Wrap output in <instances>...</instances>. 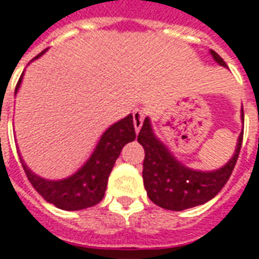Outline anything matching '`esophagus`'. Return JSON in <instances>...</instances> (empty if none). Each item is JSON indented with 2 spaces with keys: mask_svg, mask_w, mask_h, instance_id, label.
Wrapping results in <instances>:
<instances>
[{
  "mask_svg": "<svg viewBox=\"0 0 259 259\" xmlns=\"http://www.w3.org/2000/svg\"><path fill=\"white\" fill-rule=\"evenodd\" d=\"M144 118H146L144 109H136L135 112H133V124H135V129L137 133L140 132L143 122H144Z\"/></svg>",
  "mask_w": 259,
  "mask_h": 259,
  "instance_id": "esophagus-1",
  "label": "esophagus"
}]
</instances>
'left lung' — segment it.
<instances>
[{
	"label": "left lung",
	"mask_w": 259,
	"mask_h": 259,
	"mask_svg": "<svg viewBox=\"0 0 259 259\" xmlns=\"http://www.w3.org/2000/svg\"><path fill=\"white\" fill-rule=\"evenodd\" d=\"M209 54L221 66L228 68L226 62L213 50ZM241 120L244 122L243 111ZM137 141L146 152L143 162V180L148 198L165 209L183 211L205 204L222 190L237 162L243 143V132L239 136L233 157L228 163L217 170L208 172L195 170L178 161L168 147L155 136L150 118L144 119Z\"/></svg>",
	"instance_id": "left-lung-1"
}]
</instances>
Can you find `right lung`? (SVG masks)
<instances>
[{
  "instance_id": "add662e5",
  "label": "right lung",
  "mask_w": 259,
  "mask_h": 259,
  "mask_svg": "<svg viewBox=\"0 0 259 259\" xmlns=\"http://www.w3.org/2000/svg\"><path fill=\"white\" fill-rule=\"evenodd\" d=\"M47 50H44L34 59L40 58ZM23 73L16 84V90H19ZM136 139L133 115L130 113L126 118L109 126L101 139L97 143L94 151L90 158L85 161L81 168L62 180H48L33 174L23 159L19 155L22 166L25 169L27 179L37 193L48 202H51L59 209L65 211H79L89 206H94L102 200L108 185V178L112 170L115 161L127 143Z\"/></svg>"
}]
</instances>
